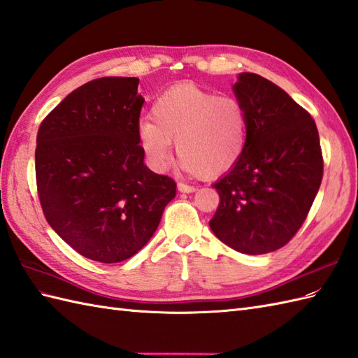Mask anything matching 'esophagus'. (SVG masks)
I'll use <instances>...</instances> for the list:
<instances>
[{"mask_svg": "<svg viewBox=\"0 0 358 358\" xmlns=\"http://www.w3.org/2000/svg\"><path fill=\"white\" fill-rule=\"evenodd\" d=\"M178 189L180 193H193V192H196V188L193 185H187V184H184V182H179Z\"/></svg>", "mask_w": 358, "mask_h": 358, "instance_id": "esophagus-1", "label": "esophagus"}]
</instances>
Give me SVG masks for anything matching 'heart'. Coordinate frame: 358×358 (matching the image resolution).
Listing matches in <instances>:
<instances>
[{
    "mask_svg": "<svg viewBox=\"0 0 358 358\" xmlns=\"http://www.w3.org/2000/svg\"><path fill=\"white\" fill-rule=\"evenodd\" d=\"M152 119H141L138 142L148 164L165 170L173 144L189 173L220 176L242 157L248 141V116L239 99L216 96L194 84L166 90L152 107Z\"/></svg>",
    "mask_w": 358,
    "mask_h": 358,
    "instance_id": "b5f03b06",
    "label": "heart"
}]
</instances>
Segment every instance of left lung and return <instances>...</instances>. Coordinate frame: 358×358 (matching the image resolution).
I'll list each match as a JSON object with an SVG mask.
<instances>
[{
  "mask_svg": "<svg viewBox=\"0 0 358 358\" xmlns=\"http://www.w3.org/2000/svg\"><path fill=\"white\" fill-rule=\"evenodd\" d=\"M248 116L242 157L213 187L220 203L210 220L219 241L243 254L287 245L303 224L323 178L314 119L279 85L241 73L233 85Z\"/></svg>",
  "mask_w": 358,
  "mask_h": 358,
  "instance_id": "1",
  "label": "left lung"
}]
</instances>
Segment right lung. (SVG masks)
Returning a JSON list of instances; mask_svg holds the SVG:
<instances>
[{"label":"right lung","instance_id":"obj_1","mask_svg":"<svg viewBox=\"0 0 358 358\" xmlns=\"http://www.w3.org/2000/svg\"><path fill=\"white\" fill-rule=\"evenodd\" d=\"M138 78L106 76L62 99L39 125L35 171L49 225L81 256L117 264L152 239L176 182L144 164Z\"/></svg>","mask_w":358,"mask_h":358}]
</instances>
